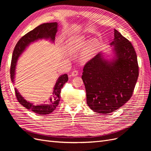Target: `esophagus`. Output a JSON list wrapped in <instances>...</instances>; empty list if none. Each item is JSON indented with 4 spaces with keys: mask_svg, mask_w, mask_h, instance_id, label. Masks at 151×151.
<instances>
[{
    "mask_svg": "<svg viewBox=\"0 0 151 151\" xmlns=\"http://www.w3.org/2000/svg\"><path fill=\"white\" fill-rule=\"evenodd\" d=\"M78 74H79L78 71H77V70H74V71L72 72L71 76H73V77H75V76H77V75H78Z\"/></svg>",
    "mask_w": 151,
    "mask_h": 151,
    "instance_id": "1",
    "label": "esophagus"
}]
</instances>
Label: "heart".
Segmentation results:
<instances>
[{
	"instance_id": "b5f03b06",
	"label": "heart",
	"mask_w": 151,
	"mask_h": 151,
	"mask_svg": "<svg viewBox=\"0 0 151 151\" xmlns=\"http://www.w3.org/2000/svg\"><path fill=\"white\" fill-rule=\"evenodd\" d=\"M86 44V47L82 52L81 58L82 60L84 62L89 60L98 51L99 47V42L96 40H92L86 43V41L83 38H75L68 43V47L74 53L80 52Z\"/></svg>"
}]
</instances>
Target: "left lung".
Returning <instances> with one entry per match:
<instances>
[{
	"mask_svg": "<svg viewBox=\"0 0 151 151\" xmlns=\"http://www.w3.org/2000/svg\"><path fill=\"white\" fill-rule=\"evenodd\" d=\"M111 58L99 52L85 65L82 79L86 101L94 112L106 115L116 110L132 97L139 76V66L132 43L116 29Z\"/></svg>",
	"mask_w": 151,
	"mask_h": 151,
	"instance_id": "obj_1",
	"label": "left lung"
}]
</instances>
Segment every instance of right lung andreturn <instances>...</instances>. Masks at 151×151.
<instances>
[{"label": "right lung", "mask_w": 151, "mask_h": 151, "mask_svg": "<svg viewBox=\"0 0 151 151\" xmlns=\"http://www.w3.org/2000/svg\"><path fill=\"white\" fill-rule=\"evenodd\" d=\"M58 31V23L55 22H48L44 23L36 27L34 29L29 31L18 41L14 50L13 51L12 61L11 65V79L13 83L15 81L16 68L18 58L21 55V54L24 52L26 48L29 45L40 40H49L52 43H54L55 40V35ZM68 77L67 74H65L59 76L57 79L56 83L53 87V90L52 93V97L50 98L49 104H42L35 105L33 103H31L26 100L24 97L19 93L18 90L15 88L16 98L18 101L26 108L33 111L40 115H45L51 113L55 109L59 104L60 100L61 89L63 86L68 81Z\"/></svg>", "instance_id": "right-lung-1"}]
</instances>
